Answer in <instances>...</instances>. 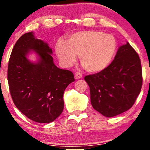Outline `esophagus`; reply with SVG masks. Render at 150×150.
<instances>
[{"instance_id":"obj_1","label":"esophagus","mask_w":150,"mask_h":150,"mask_svg":"<svg viewBox=\"0 0 150 150\" xmlns=\"http://www.w3.org/2000/svg\"><path fill=\"white\" fill-rule=\"evenodd\" d=\"M75 79H80V78H82V73H79V72H77V73H75Z\"/></svg>"}]
</instances>
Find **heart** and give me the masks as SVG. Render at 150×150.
Wrapping results in <instances>:
<instances>
[{
  "mask_svg": "<svg viewBox=\"0 0 150 150\" xmlns=\"http://www.w3.org/2000/svg\"><path fill=\"white\" fill-rule=\"evenodd\" d=\"M116 50L113 35L99 31H82L72 34L66 43L58 40L55 51L61 64L69 67L80 56L87 71L98 73L104 70L112 61Z\"/></svg>",
  "mask_w": 150,
  "mask_h": 150,
  "instance_id": "1",
  "label": "heart"
}]
</instances>
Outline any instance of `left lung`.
Here are the masks:
<instances>
[{"label":"left lung","instance_id":"left-lung-1","mask_svg":"<svg viewBox=\"0 0 150 150\" xmlns=\"http://www.w3.org/2000/svg\"><path fill=\"white\" fill-rule=\"evenodd\" d=\"M92 107L113 117L132 107L142 85L140 57L128 42L120 46L114 60L104 70L87 75Z\"/></svg>","mask_w":150,"mask_h":150}]
</instances>
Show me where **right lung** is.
<instances>
[{
  "mask_svg": "<svg viewBox=\"0 0 150 150\" xmlns=\"http://www.w3.org/2000/svg\"><path fill=\"white\" fill-rule=\"evenodd\" d=\"M30 50L39 56L36 63L26 58ZM51 54L47 43L36 39L31 32L17 41L8 63V81L13 102L25 116L37 123H51L61 114L63 93L75 81L71 71L54 64Z\"/></svg>",
  "mask_w": 150,
  "mask_h": 150,
  "instance_id": "obj_1",
  "label": "right lung"
}]
</instances>
